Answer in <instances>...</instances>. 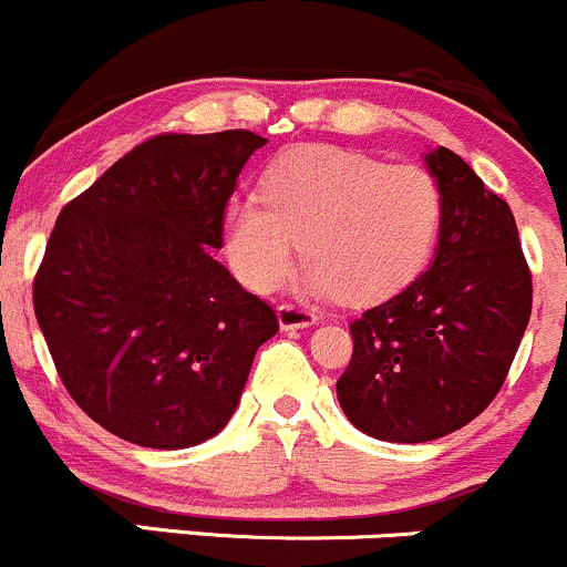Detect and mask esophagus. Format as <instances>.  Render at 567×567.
I'll use <instances>...</instances> for the list:
<instances>
[{
	"instance_id": "34e87169",
	"label": "esophagus",
	"mask_w": 567,
	"mask_h": 567,
	"mask_svg": "<svg viewBox=\"0 0 567 567\" xmlns=\"http://www.w3.org/2000/svg\"><path fill=\"white\" fill-rule=\"evenodd\" d=\"M277 318L282 329H309V326H315L320 320L318 312L303 307V303H282L277 309Z\"/></svg>"
}]
</instances>
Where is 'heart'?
<instances>
[{
  "instance_id": "heart-1",
  "label": "heart",
  "mask_w": 567,
  "mask_h": 567,
  "mask_svg": "<svg viewBox=\"0 0 567 567\" xmlns=\"http://www.w3.org/2000/svg\"><path fill=\"white\" fill-rule=\"evenodd\" d=\"M443 193L419 165L307 146L266 171L260 198L225 208V252L244 285L274 290L299 255L309 293L383 301L408 288L437 247Z\"/></svg>"
}]
</instances>
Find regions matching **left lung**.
Wrapping results in <instances>:
<instances>
[{
  "instance_id": "8db88e82",
  "label": "left lung",
  "mask_w": 567,
  "mask_h": 567,
  "mask_svg": "<svg viewBox=\"0 0 567 567\" xmlns=\"http://www.w3.org/2000/svg\"><path fill=\"white\" fill-rule=\"evenodd\" d=\"M443 193L432 266L350 323L337 380L350 424L389 443L445 437L503 389L529 323L533 277L511 206L451 148L426 154Z\"/></svg>"
}]
</instances>
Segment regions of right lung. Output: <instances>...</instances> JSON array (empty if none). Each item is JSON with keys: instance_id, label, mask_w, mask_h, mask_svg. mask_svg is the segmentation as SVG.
Instances as JSON below:
<instances>
[{"instance_id": "add662e5", "label": "right lung", "mask_w": 567, "mask_h": 567, "mask_svg": "<svg viewBox=\"0 0 567 567\" xmlns=\"http://www.w3.org/2000/svg\"><path fill=\"white\" fill-rule=\"evenodd\" d=\"M266 138L249 130L154 135L59 214L34 277V315L64 389L143 449L214 437L234 415L277 312L212 249Z\"/></svg>"}]
</instances>
